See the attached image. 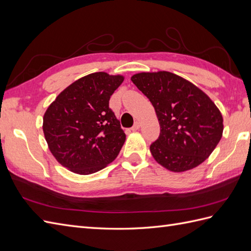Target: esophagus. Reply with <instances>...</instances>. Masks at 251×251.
<instances>
[{
	"mask_svg": "<svg viewBox=\"0 0 251 251\" xmlns=\"http://www.w3.org/2000/svg\"><path fill=\"white\" fill-rule=\"evenodd\" d=\"M140 126H141V124L139 123V122H136V123H134V125L132 126L131 130H132V131H136V130H138L139 128H140Z\"/></svg>",
	"mask_w": 251,
	"mask_h": 251,
	"instance_id": "1",
	"label": "esophagus"
}]
</instances>
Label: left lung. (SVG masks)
<instances>
[{
    "label": "left lung",
    "instance_id": "8db88e82",
    "mask_svg": "<svg viewBox=\"0 0 251 251\" xmlns=\"http://www.w3.org/2000/svg\"><path fill=\"white\" fill-rule=\"evenodd\" d=\"M131 81L152 104L160 136L150 150L153 159L171 172L196 168L220 142L223 115L212 100L194 83L174 73L142 72Z\"/></svg>",
    "mask_w": 251,
    "mask_h": 251
}]
</instances>
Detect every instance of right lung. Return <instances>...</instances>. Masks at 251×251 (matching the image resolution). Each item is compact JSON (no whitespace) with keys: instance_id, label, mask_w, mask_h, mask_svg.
Instances as JSON below:
<instances>
[{"instance_id":"1","label":"right lung","mask_w":251,"mask_h":251,"mask_svg":"<svg viewBox=\"0 0 251 251\" xmlns=\"http://www.w3.org/2000/svg\"><path fill=\"white\" fill-rule=\"evenodd\" d=\"M123 75L96 72L59 93L43 115V133L52 155L79 175L102 170L118 157L126 134L109 108Z\"/></svg>"}]
</instances>
